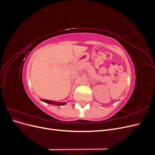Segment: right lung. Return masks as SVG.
<instances>
[{"label": "right lung", "instance_id": "obj_1", "mask_svg": "<svg viewBox=\"0 0 155 155\" xmlns=\"http://www.w3.org/2000/svg\"><path fill=\"white\" fill-rule=\"evenodd\" d=\"M41 101L46 103V104H51V105H59V106H61V105H64L65 104H67V102H56V101L47 100H41Z\"/></svg>", "mask_w": 155, "mask_h": 155}]
</instances>
